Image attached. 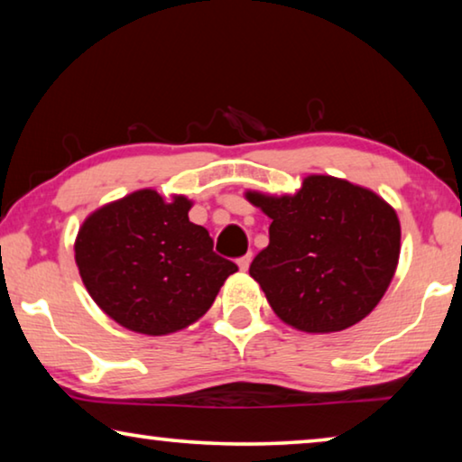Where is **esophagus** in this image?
I'll use <instances>...</instances> for the list:
<instances>
[{
  "mask_svg": "<svg viewBox=\"0 0 462 462\" xmlns=\"http://www.w3.org/2000/svg\"><path fill=\"white\" fill-rule=\"evenodd\" d=\"M251 259H253V253H246L245 257H240V259H238V267H240V270H243V272L249 270V265H251Z\"/></svg>",
  "mask_w": 462,
  "mask_h": 462,
  "instance_id": "obj_1",
  "label": "esophagus"
}]
</instances>
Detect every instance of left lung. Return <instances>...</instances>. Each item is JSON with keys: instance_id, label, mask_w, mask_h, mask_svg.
Returning <instances> with one entry per match:
<instances>
[{"instance_id": "obj_1", "label": "left lung", "mask_w": 462, "mask_h": 462, "mask_svg": "<svg viewBox=\"0 0 462 462\" xmlns=\"http://www.w3.org/2000/svg\"><path fill=\"white\" fill-rule=\"evenodd\" d=\"M246 199L272 219L270 245L249 273L282 321L328 334L374 311L401 254V222L382 197L334 176H307L297 195Z\"/></svg>"}]
</instances>
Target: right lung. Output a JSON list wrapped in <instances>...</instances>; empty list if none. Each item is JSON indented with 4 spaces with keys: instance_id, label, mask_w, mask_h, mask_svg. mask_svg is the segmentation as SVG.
Listing matches in <instances>:
<instances>
[{
    "instance_id": "add662e5",
    "label": "right lung",
    "mask_w": 462,
    "mask_h": 462,
    "mask_svg": "<svg viewBox=\"0 0 462 462\" xmlns=\"http://www.w3.org/2000/svg\"><path fill=\"white\" fill-rule=\"evenodd\" d=\"M190 201L144 189L91 213L74 257L93 300L120 326L163 336L190 326L216 300L236 263L213 253Z\"/></svg>"
}]
</instances>
